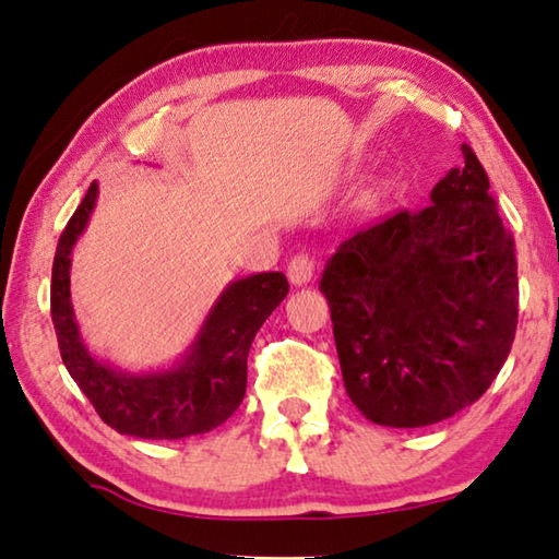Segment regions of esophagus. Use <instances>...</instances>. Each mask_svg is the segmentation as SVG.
<instances>
[{
    "label": "esophagus",
    "mask_w": 559,
    "mask_h": 559,
    "mask_svg": "<svg viewBox=\"0 0 559 559\" xmlns=\"http://www.w3.org/2000/svg\"><path fill=\"white\" fill-rule=\"evenodd\" d=\"M314 276V259L308 253H298L288 263V281L293 286H308Z\"/></svg>",
    "instance_id": "1"
}]
</instances>
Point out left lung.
Returning a JSON list of instances; mask_svg holds the SVG:
<instances>
[{
	"label": "left lung",
	"mask_w": 559,
	"mask_h": 559,
	"mask_svg": "<svg viewBox=\"0 0 559 559\" xmlns=\"http://www.w3.org/2000/svg\"><path fill=\"white\" fill-rule=\"evenodd\" d=\"M430 205L342 241L320 290L330 302L344 389L385 428H423L479 401L519 324L513 239L474 151Z\"/></svg>",
	"instance_id": "1"
}]
</instances>
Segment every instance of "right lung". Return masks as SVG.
Listing matches in <instances>:
<instances>
[{
  "mask_svg": "<svg viewBox=\"0 0 559 559\" xmlns=\"http://www.w3.org/2000/svg\"><path fill=\"white\" fill-rule=\"evenodd\" d=\"M97 192V182H93L66 225L50 276V318L66 369L95 405L99 418L121 435L180 440L210 432L245 399L251 342L286 298L288 281L281 271L231 281L210 308L195 340L170 369L134 373L111 367L87 349L70 298V257L93 215Z\"/></svg>",
  "mask_w": 559,
  "mask_h": 559,
  "instance_id": "add662e5",
  "label": "right lung"
}]
</instances>
